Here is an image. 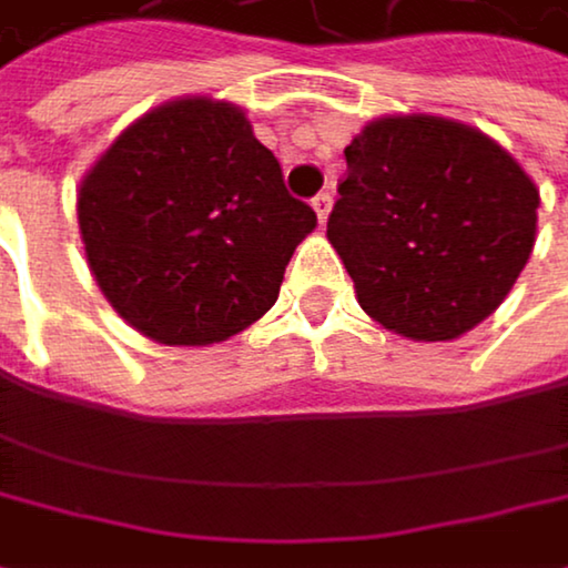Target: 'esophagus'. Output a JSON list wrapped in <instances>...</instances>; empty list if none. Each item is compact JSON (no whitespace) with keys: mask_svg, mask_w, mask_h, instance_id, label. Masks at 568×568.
<instances>
[{"mask_svg":"<svg viewBox=\"0 0 568 568\" xmlns=\"http://www.w3.org/2000/svg\"><path fill=\"white\" fill-rule=\"evenodd\" d=\"M329 209H333V194H329V191H320V194L313 197V212H316L320 225L329 219Z\"/></svg>","mask_w":568,"mask_h":568,"instance_id":"esophagus-1","label":"esophagus"}]
</instances>
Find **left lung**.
<instances>
[{
  "label": "left lung",
  "instance_id": "1",
  "mask_svg": "<svg viewBox=\"0 0 568 568\" xmlns=\"http://www.w3.org/2000/svg\"><path fill=\"white\" fill-rule=\"evenodd\" d=\"M343 158L326 235L359 306L424 343L491 316L536 245L539 191L511 154L444 116H381Z\"/></svg>",
  "mask_w": 568,
  "mask_h": 568
}]
</instances>
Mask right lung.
I'll list each match as a JSON object with an SVG mask.
<instances>
[{
  "label": "right lung",
  "instance_id": "add662e5",
  "mask_svg": "<svg viewBox=\"0 0 568 568\" xmlns=\"http://www.w3.org/2000/svg\"><path fill=\"white\" fill-rule=\"evenodd\" d=\"M77 215L110 306L168 346L252 326L316 229L245 113L205 97L164 103L120 134L87 174Z\"/></svg>",
  "mask_w": 568,
  "mask_h": 568
}]
</instances>
